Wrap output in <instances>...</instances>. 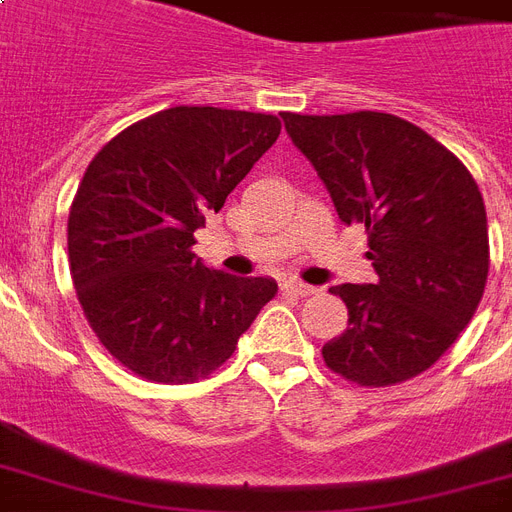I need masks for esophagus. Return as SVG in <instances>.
<instances>
[{"label": "esophagus", "instance_id": "esophagus-1", "mask_svg": "<svg viewBox=\"0 0 512 512\" xmlns=\"http://www.w3.org/2000/svg\"><path fill=\"white\" fill-rule=\"evenodd\" d=\"M284 289H287V292H292V295H297V297L316 295V287H311V284H303V281H297V279L284 281Z\"/></svg>", "mask_w": 512, "mask_h": 512}]
</instances>
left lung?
Returning a JSON list of instances; mask_svg holds the SVG:
<instances>
[{"label":"left lung","mask_w":512,"mask_h":512,"mask_svg":"<svg viewBox=\"0 0 512 512\" xmlns=\"http://www.w3.org/2000/svg\"><path fill=\"white\" fill-rule=\"evenodd\" d=\"M345 225L366 228L377 281L337 284L348 329L332 372L388 388L430 369L470 324L489 276L486 209L468 167L425 130L380 111L281 114Z\"/></svg>","instance_id":"obj_1"}]
</instances>
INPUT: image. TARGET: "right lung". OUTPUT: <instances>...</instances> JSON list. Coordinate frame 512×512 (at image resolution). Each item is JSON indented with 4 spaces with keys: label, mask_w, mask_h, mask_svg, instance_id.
Returning a JSON list of instances; mask_svg holds the SVG:
<instances>
[{
    "label": "right lung",
    "mask_w": 512,
    "mask_h": 512,
    "mask_svg": "<svg viewBox=\"0 0 512 512\" xmlns=\"http://www.w3.org/2000/svg\"><path fill=\"white\" fill-rule=\"evenodd\" d=\"M271 114L175 106L140 119L92 159L68 212L76 297L103 348L151 382L223 366L279 287L193 255V231L276 143Z\"/></svg>",
    "instance_id": "1"
}]
</instances>
